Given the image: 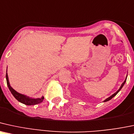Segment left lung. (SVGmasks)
Listing matches in <instances>:
<instances>
[{
	"instance_id": "1",
	"label": "left lung",
	"mask_w": 134,
	"mask_h": 134,
	"mask_svg": "<svg viewBox=\"0 0 134 134\" xmlns=\"http://www.w3.org/2000/svg\"><path fill=\"white\" fill-rule=\"evenodd\" d=\"M126 80H127V78H125V81H124V83H122V85H121V86H120V88H119V90H118V91H117V92H116V93H114V94H113V95H111V96H110V97H108V98H107V99H106V100H105L104 102H107V101H108V100H111V98H113V97H115V96L116 95H117V94L118 93H119V91H120V90H121V89H122V87H123V86L124 85V84H125V81H126Z\"/></svg>"
}]
</instances>
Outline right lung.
<instances>
[{"label":"right lung","instance_id":"obj_1","mask_svg":"<svg viewBox=\"0 0 134 134\" xmlns=\"http://www.w3.org/2000/svg\"><path fill=\"white\" fill-rule=\"evenodd\" d=\"M6 80H7V86L8 87H9V90H10V92L12 93V94L13 95L14 97H15V99L18 100L19 102H20V103H24V104L26 105H35V104H37V103H41V102L43 101L44 97H42L41 98L32 99V98H29V97H26L25 95H22V94L19 93L18 92H16V91L14 90L11 87L10 84H9L7 73H6Z\"/></svg>","mask_w":134,"mask_h":134}]
</instances>
